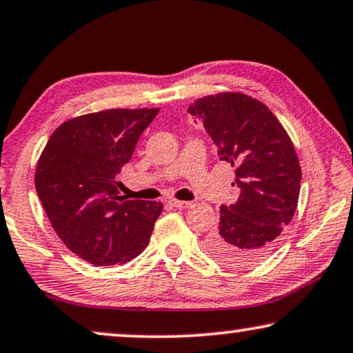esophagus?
Wrapping results in <instances>:
<instances>
[{"label":"esophagus","instance_id":"1","mask_svg":"<svg viewBox=\"0 0 353 353\" xmlns=\"http://www.w3.org/2000/svg\"><path fill=\"white\" fill-rule=\"evenodd\" d=\"M170 203L174 208H177V210H183V208H188L192 206L190 201H181V200H170Z\"/></svg>","mask_w":353,"mask_h":353}]
</instances>
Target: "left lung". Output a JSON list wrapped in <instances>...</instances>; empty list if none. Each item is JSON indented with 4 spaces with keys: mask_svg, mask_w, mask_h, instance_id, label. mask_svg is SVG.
<instances>
[{
    "mask_svg": "<svg viewBox=\"0 0 353 353\" xmlns=\"http://www.w3.org/2000/svg\"><path fill=\"white\" fill-rule=\"evenodd\" d=\"M235 166L240 196L221 206L217 230L205 248L222 264L245 269L265 259L296 212L301 166L290 136L267 105L241 92H219L188 107Z\"/></svg>",
    "mask_w": 353,
    "mask_h": 353,
    "instance_id": "1",
    "label": "left lung"
}]
</instances>
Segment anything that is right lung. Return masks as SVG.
Segmentation results:
<instances>
[{
  "label": "right lung",
  "instance_id": "1",
  "mask_svg": "<svg viewBox=\"0 0 353 353\" xmlns=\"http://www.w3.org/2000/svg\"><path fill=\"white\" fill-rule=\"evenodd\" d=\"M158 108H115L62 123L39 157L34 187L65 246L94 265H115L145 250L161 203L128 200L117 176Z\"/></svg>",
  "mask_w": 353,
  "mask_h": 353
}]
</instances>
